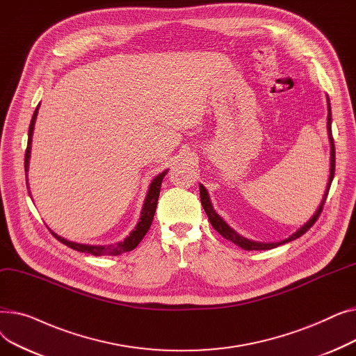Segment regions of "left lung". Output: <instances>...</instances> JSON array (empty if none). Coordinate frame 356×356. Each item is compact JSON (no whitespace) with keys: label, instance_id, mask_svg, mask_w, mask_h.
<instances>
[{"label":"left lung","instance_id":"obj_1","mask_svg":"<svg viewBox=\"0 0 356 356\" xmlns=\"http://www.w3.org/2000/svg\"><path fill=\"white\" fill-rule=\"evenodd\" d=\"M327 133H329V140H330V176H329L326 193H325V196H323V199H322L321 207L317 208L316 213L312 216V219L306 223V225H303L296 234H293L291 236H289L287 239H284V241H282V242H273V244H266V242H254V241H250V239H247V238H244V236L238 235L234 229H231V228L227 225V222L223 220V219L213 211L212 204H211V200H209V195H208L207 189H204L203 186L200 184L199 189H200L202 207H203L204 212H207V215H208V218H209V220H211V223H212V227H213L223 238L231 241V242H234L235 245L241 247L242 250H247V251H254V250H255V251L271 250V248H275V247L282 245V244H286V242L294 241L296 238H298V236H302L303 234H306V232L314 225V222L317 220V218L321 216V213H322V211H323L325 202H326V197H327V193H329V189H330V184H332V180H333V175H334V163H336L334 160H336V159H334V141H333V136H332V112H330V102H329V98H327Z\"/></svg>","mask_w":356,"mask_h":356}]
</instances>
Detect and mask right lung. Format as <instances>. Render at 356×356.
Returning <instances> with one entry per match:
<instances>
[{
	"instance_id": "right-lung-1",
	"label": "right lung",
	"mask_w": 356,
	"mask_h": 356,
	"mask_svg": "<svg viewBox=\"0 0 356 356\" xmlns=\"http://www.w3.org/2000/svg\"><path fill=\"white\" fill-rule=\"evenodd\" d=\"M37 111L39 108H35L31 122H30V128H29V141H27V148H26V156H24V167H26V172L29 170V159H30V149H31V137H33V129H34V122L37 118ZM167 172H163L161 175L156 176L154 180L149 184V189L144 202V207L141 211V218L137 223L136 229L129 234V236H127L122 242H118V244L114 245H85V244H76V242H70L66 241L65 238L56 235L54 232L53 236L60 241L62 244L67 245L72 250H76L79 252H86V254H92V255H120L122 252H128V251H133L140 242L144 238V235L147 234V231L149 229L153 223V218L156 213V208H157V200H159V195H160V189H161V181L164 179Z\"/></svg>"
}]
</instances>
